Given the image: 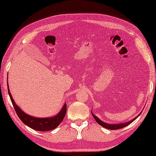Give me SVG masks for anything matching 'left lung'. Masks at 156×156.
Returning <instances> with one entry per match:
<instances>
[{
	"label": "left lung",
	"instance_id": "obj_1",
	"mask_svg": "<svg viewBox=\"0 0 156 156\" xmlns=\"http://www.w3.org/2000/svg\"><path fill=\"white\" fill-rule=\"evenodd\" d=\"M91 114H92V116L94 118V119L96 120V121L99 123V125H101V126H103L104 128H106V129H110V130H117V129H123V128H124L126 126H127L128 125H129L130 123H131L133 121L135 120V119H136V118H138L137 117H136L135 119H133V120L130 121H129V122H126V123H118V124H109V123H104V121H102L100 120V119L98 118V117H97L95 116V115H94L92 113H91Z\"/></svg>",
	"mask_w": 156,
	"mask_h": 156
}]
</instances>
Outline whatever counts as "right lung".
<instances>
[{"mask_svg":"<svg viewBox=\"0 0 156 156\" xmlns=\"http://www.w3.org/2000/svg\"><path fill=\"white\" fill-rule=\"evenodd\" d=\"M8 94L10 96V100H11L12 105L16 110V112L18 115L19 119L25 123V125L29 126L31 129L36 131H51V130L55 129L60 124V123L62 121L63 119L65 118L66 112H67V104L66 103L64 104V106L62 108V110L59 113L54 117H51V118H35V117L31 116L30 115H27L23 112L20 108L18 107V105H16L15 103L14 100L12 99V97L8 89Z\"/></svg>","mask_w":156,"mask_h":156,"instance_id":"obj_1","label":"right lung"}]
</instances>
